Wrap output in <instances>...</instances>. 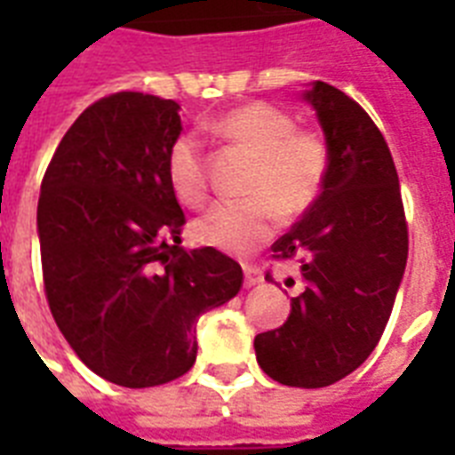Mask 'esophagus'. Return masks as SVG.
<instances>
[{
    "label": "esophagus",
    "instance_id": "34e87169",
    "mask_svg": "<svg viewBox=\"0 0 455 455\" xmlns=\"http://www.w3.org/2000/svg\"><path fill=\"white\" fill-rule=\"evenodd\" d=\"M243 271H245V288L259 285L264 281V271L257 264H243Z\"/></svg>",
    "mask_w": 455,
    "mask_h": 455
}]
</instances>
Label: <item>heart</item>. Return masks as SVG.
Masks as SVG:
<instances>
[{"mask_svg": "<svg viewBox=\"0 0 455 455\" xmlns=\"http://www.w3.org/2000/svg\"><path fill=\"white\" fill-rule=\"evenodd\" d=\"M212 130L228 144L255 156V164L243 184L248 196L210 207L193 221V235L203 245L243 255L274 234L278 214L298 220L309 212L323 191L331 153L323 139L298 130L295 117L274 103L238 106L221 116ZM164 170L179 203L188 207L205 203L207 170L198 134L181 132L172 139Z\"/></svg>", "mask_w": 455, "mask_h": 455, "instance_id": "heart-1", "label": "heart"}]
</instances>
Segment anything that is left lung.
<instances>
[{
  "label": "left lung",
  "mask_w": 455,
  "mask_h": 455,
  "mask_svg": "<svg viewBox=\"0 0 455 455\" xmlns=\"http://www.w3.org/2000/svg\"><path fill=\"white\" fill-rule=\"evenodd\" d=\"M304 101L316 110L331 170L314 207L271 245L274 259L299 264L302 292L281 328L257 335L255 354L281 385L316 389L356 371L382 338L409 227L395 160L366 110L325 82H314Z\"/></svg>",
  "instance_id": "1"
}]
</instances>
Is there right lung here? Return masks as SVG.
<instances>
[{"label":"right lung","instance_id":"1","mask_svg":"<svg viewBox=\"0 0 455 455\" xmlns=\"http://www.w3.org/2000/svg\"><path fill=\"white\" fill-rule=\"evenodd\" d=\"M179 103L117 92L60 139L37 205L44 292L53 321L108 382L156 387L191 371L200 314L238 295L241 264L181 248L184 210L167 181Z\"/></svg>","mask_w":455,"mask_h":455}]
</instances>
